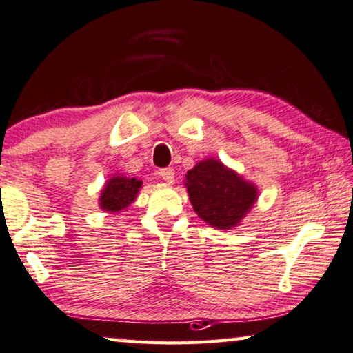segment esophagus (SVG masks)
I'll return each instance as SVG.
<instances>
[{"label": "esophagus", "instance_id": "obj_1", "mask_svg": "<svg viewBox=\"0 0 353 353\" xmlns=\"http://www.w3.org/2000/svg\"><path fill=\"white\" fill-rule=\"evenodd\" d=\"M159 176L168 183L174 182V170H172V168H163V170H160Z\"/></svg>", "mask_w": 353, "mask_h": 353}]
</instances>
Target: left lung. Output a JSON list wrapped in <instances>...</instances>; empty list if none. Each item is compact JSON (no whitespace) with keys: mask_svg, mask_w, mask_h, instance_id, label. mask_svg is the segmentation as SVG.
<instances>
[{"mask_svg":"<svg viewBox=\"0 0 353 353\" xmlns=\"http://www.w3.org/2000/svg\"><path fill=\"white\" fill-rule=\"evenodd\" d=\"M185 185L194 212L218 229L239 225L257 198L253 183L214 159L199 161L188 171Z\"/></svg>","mask_w":353,"mask_h":353,"instance_id":"1","label":"left lung"}]
</instances>
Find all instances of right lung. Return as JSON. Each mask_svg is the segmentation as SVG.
I'll use <instances>...</instances> for the list:
<instances>
[{
	"label": "right lung",
	"mask_w": 353,
	"mask_h": 353,
	"mask_svg": "<svg viewBox=\"0 0 353 353\" xmlns=\"http://www.w3.org/2000/svg\"><path fill=\"white\" fill-rule=\"evenodd\" d=\"M141 181L135 177L128 179L124 176H116L110 179L100 196V207L106 212H121L135 201L141 188Z\"/></svg>",
	"instance_id": "add662e5"
}]
</instances>
